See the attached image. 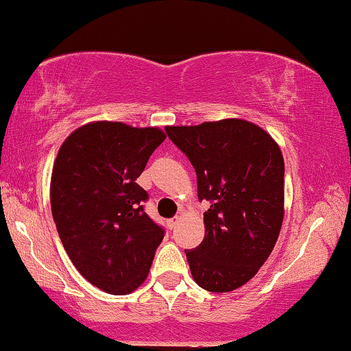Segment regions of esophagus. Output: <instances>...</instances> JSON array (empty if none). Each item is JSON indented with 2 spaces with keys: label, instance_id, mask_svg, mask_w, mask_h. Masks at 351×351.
Instances as JSON below:
<instances>
[{
  "label": "esophagus",
  "instance_id": "1",
  "mask_svg": "<svg viewBox=\"0 0 351 351\" xmlns=\"http://www.w3.org/2000/svg\"><path fill=\"white\" fill-rule=\"evenodd\" d=\"M179 222H180V217H179V216L171 217V219H168V227H169V228H174Z\"/></svg>",
  "mask_w": 351,
  "mask_h": 351
}]
</instances>
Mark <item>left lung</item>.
Masks as SVG:
<instances>
[{"instance_id": "left-lung-1", "label": "left lung", "mask_w": 351, "mask_h": 351, "mask_svg": "<svg viewBox=\"0 0 351 351\" xmlns=\"http://www.w3.org/2000/svg\"><path fill=\"white\" fill-rule=\"evenodd\" d=\"M165 130L196 169L199 199L211 202L204 241L185 250L193 278L210 292L238 289L266 263L283 223L280 146L260 125L239 118Z\"/></svg>"}]
</instances>
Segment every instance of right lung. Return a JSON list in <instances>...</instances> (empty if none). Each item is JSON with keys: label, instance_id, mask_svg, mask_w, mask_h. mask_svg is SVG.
<instances>
[{"label": "right lung", "instance_id": "right-lung-1", "mask_svg": "<svg viewBox=\"0 0 351 351\" xmlns=\"http://www.w3.org/2000/svg\"><path fill=\"white\" fill-rule=\"evenodd\" d=\"M165 138L158 128L93 121L71 132L54 160L49 197L62 244L80 275L108 294L140 288L163 239L136 179Z\"/></svg>", "mask_w": 351, "mask_h": 351}]
</instances>
